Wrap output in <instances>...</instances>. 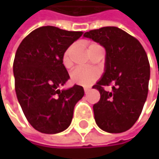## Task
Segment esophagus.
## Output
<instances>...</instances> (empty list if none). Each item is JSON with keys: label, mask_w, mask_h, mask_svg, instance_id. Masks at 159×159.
I'll return each instance as SVG.
<instances>
[{"label": "esophagus", "mask_w": 159, "mask_h": 159, "mask_svg": "<svg viewBox=\"0 0 159 159\" xmlns=\"http://www.w3.org/2000/svg\"><path fill=\"white\" fill-rule=\"evenodd\" d=\"M84 93H87V92L90 90V88H89V87H84Z\"/></svg>", "instance_id": "obj_1"}]
</instances>
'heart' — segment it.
<instances>
[{
    "label": "heart",
    "mask_w": 159,
    "mask_h": 159,
    "mask_svg": "<svg viewBox=\"0 0 159 159\" xmlns=\"http://www.w3.org/2000/svg\"><path fill=\"white\" fill-rule=\"evenodd\" d=\"M73 47L68 48L63 55V64L67 67L70 65V54ZM99 76V72L96 69H85V68H76L71 74V80L73 83L81 85H90Z\"/></svg>",
    "instance_id": "1"
}]
</instances>
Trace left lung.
<instances>
[{
    "mask_svg": "<svg viewBox=\"0 0 159 159\" xmlns=\"http://www.w3.org/2000/svg\"><path fill=\"white\" fill-rule=\"evenodd\" d=\"M84 37L106 50L104 73L93 86L100 93L99 101L93 106L96 123L107 133H123L138 120L147 98V55L135 38L116 26L90 30ZM110 83L112 90H104L102 86Z\"/></svg>",
    "mask_w": 159,
    "mask_h": 159,
    "instance_id": "left-lung-1",
    "label": "left lung"
}]
</instances>
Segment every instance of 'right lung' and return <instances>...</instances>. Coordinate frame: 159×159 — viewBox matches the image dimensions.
I'll return each instance as SVG.
<instances>
[{"label": "right lung", "mask_w": 159, "mask_h": 159, "mask_svg": "<svg viewBox=\"0 0 159 159\" xmlns=\"http://www.w3.org/2000/svg\"><path fill=\"white\" fill-rule=\"evenodd\" d=\"M82 35L81 31L41 26L26 36L16 50L13 67L16 97L28 122L42 134L66 130L75 104L84 95L78 84L59 89L70 79L63 55Z\"/></svg>", "instance_id": "add662e5"}]
</instances>
